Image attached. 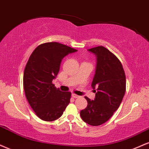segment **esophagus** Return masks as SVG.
<instances>
[{"label": "esophagus", "mask_w": 149, "mask_h": 149, "mask_svg": "<svg viewBox=\"0 0 149 149\" xmlns=\"http://www.w3.org/2000/svg\"><path fill=\"white\" fill-rule=\"evenodd\" d=\"M72 97H74V98H78V97H79V96L77 95H76V94H72Z\"/></svg>", "instance_id": "obj_1"}]
</instances>
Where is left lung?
I'll use <instances>...</instances> for the list:
<instances>
[{
  "label": "left lung",
  "instance_id": "left-lung-1",
  "mask_svg": "<svg viewBox=\"0 0 149 149\" xmlns=\"http://www.w3.org/2000/svg\"><path fill=\"white\" fill-rule=\"evenodd\" d=\"M96 56L95 72L91 86L94 100L85 97L88 105L80 111L85 123L93 126L102 125L112 116L119 107L125 93V72L114 54L102 46L88 49Z\"/></svg>",
  "mask_w": 149,
  "mask_h": 149
}]
</instances>
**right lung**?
<instances>
[{
	"mask_svg": "<svg viewBox=\"0 0 149 149\" xmlns=\"http://www.w3.org/2000/svg\"><path fill=\"white\" fill-rule=\"evenodd\" d=\"M77 51L58 42H47L37 47L30 56L24 72V88L28 102L40 119H58L70 102L71 93L61 91L52 81L62 59Z\"/></svg>",
	"mask_w": 149,
	"mask_h": 149,
	"instance_id": "1",
	"label": "right lung"
}]
</instances>
